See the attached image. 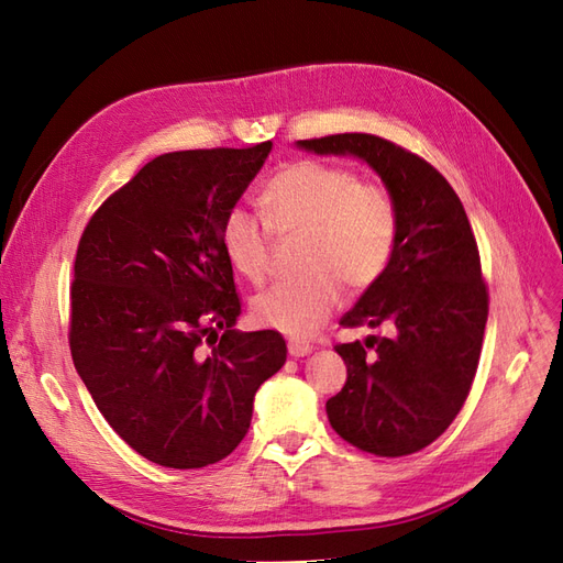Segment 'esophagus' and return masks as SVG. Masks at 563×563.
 <instances>
[{
  "label": "esophagus",
  "mask_w": 563,
  "mask_h": 563,
  "mask_svg": "<svg viewBox=\"0 0 563 563\" xmlns=\"http://www.w3.org/2000/svg\"><path fill=\"white\" fill-rule=\"evenodd\" d=\"M310 352H312V345L308 343V340H296V338L288 340V354L291 356H305Z\"/></svg>",
  "instance_id": "34e87169"
}]
</instances>
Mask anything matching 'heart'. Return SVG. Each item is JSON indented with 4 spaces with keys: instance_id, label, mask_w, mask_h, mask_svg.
Listing matches in <instances>:
<instances>
[{
    "instance_id": "obj_1",
    "label": "heart",
    "mask_w": 563,
    "mask_h": 563,
    "mask_svg": "<svg viewBox=\"0 0 563 563\" xmlns=\"http://www.w3.org/2000/svg\"><path fill=\"white\" fill-rule=\"evenodd\" d=\"M261 209L277 234L302 232L300 275L253 298L255 319L288 335L319 331L343 298V284L354 291L376 284L397 251L401 213L395 192L360 180L345 166L317 159L284 166L263 187ZM220 246L236 275L265 282L272 232L261 216L242 207L228 211Z\"/></svg>"
}]
</instances>
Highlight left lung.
Instances as JSON below:
<instances>
[{
	"label": "left lung",
	"mask_w": 563,
	"mask_h": 563,
	"mask_svg": "<svg viewBox=\"0 0 563 563\" xmlns=\"http://www.w3.org/2000/svg\"><path fill=\"white\" fill-rule=\"evenodd\" d=\"M298 145L364 159L397 197L391 263L340 319L345 329L383 327L387 335L335 345L347 383L327 413L360 451L411 455L449 430L482 356L488 286L463 201L430 162L380 135L335 133Z\"/></svg>",
	"instance_id": "left-lung-1"
}]
</instances>
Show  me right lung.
<instances>
[{"instance_id":"1","label":"right lung","mask_w":563,"mask_h":563,"mask_svg":"<svg viewBox=\"0 0 563 563\" xmlns=\"http://www.w3.org/2000/svg\"><path fill=\"white\" fill-rule=\"evenodd\" d=\"M272 143L166 152L91 216L70 286V352L98 411L162 467L197 470L246 437L286 362L277 331L242 333L220 225Z\"/></svg>"}]
</instances>
